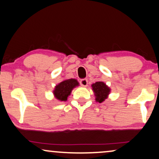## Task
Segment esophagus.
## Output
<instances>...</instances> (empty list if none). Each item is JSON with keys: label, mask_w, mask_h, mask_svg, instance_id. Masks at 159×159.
<instances>
[{"label": "esophagus", "mask_w": 159, "mask_h": 159, "mask_svg": "<svg viewBox=\"0 0 159 159\" xmlns=\"http://www.w3.org/2000/svg\"><path fill=\"white\" fill-rule=\"evenodd\" d=\"M80 84H81V85L82 86H84V87H86V86H88V80L82 79L81 80V81H80Z\"/></svg>", "instance_id": "obj_1"}]
</instances>
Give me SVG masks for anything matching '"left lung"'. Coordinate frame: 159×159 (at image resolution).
Here are the masks:
<instances>
[{
  "mask_svg": "<svg viewBox=\"0 0 159 159\" xmlns=\"http://www.w3.org/2000/svg\"><path fill=\"white\" fill-rule=\"evenodd\" d=\"M92 91L95 96V100L97 102H103L111 93V88L102 81L95 82L92 85Z\"/></svg>",
  "mask_w": 159,
  "mask_h": 159,
  "instance_id": "8db88e82",
  "label": "left lung"
}]
</instances>
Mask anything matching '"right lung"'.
<instances>
[{
    "label": "right lung",
    "mask_w": 159,
    "mask_h": 159,
    "mask_svg": "<svg viewBox=\"0 0 159 159\" xmlns=\"http://www.w3.org/2000/svg\"><path fill=\"white\" fill-rule=\"evenodd\" d=\"M78 86L79 83L75 78L65 79L55 86L54 89L53 90V94L57 100L65 102L67 100V97L70 95L73 89Z\"/></svg>",
    "instance_id": "add662e5"
}]
</instances>
